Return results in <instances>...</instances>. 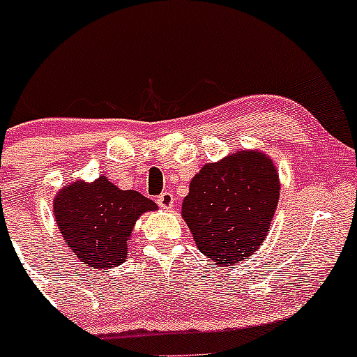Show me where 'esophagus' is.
I'll return each instance as SVG.
<instances>
[{
  "label": "esophagus",
  "mask_w": 357,
  "mask_h": 357,
  "mask_svg": "<svg viewBox=\"0 0 357 357\" xmlns=\"http://www.w3.org/2000/svg\"><path fill=\"white\" fill-rule=\"evenodd\" d=\"M157 204L160 205L162 208H172L174 205V195L171 192H164L157 197Z\"/></svg>",
  "instance_id": "esophagus-1"
}]
</instances>
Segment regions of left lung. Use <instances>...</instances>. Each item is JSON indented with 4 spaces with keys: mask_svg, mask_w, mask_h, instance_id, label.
<instances>
[{
    "mask_svg": "<svg viewBox=\"0 0 357 357\" xmlns=\"http://www.w3.org/2000/svg\"><path fill=\"white\" fill-rule=\"evenodd\" d=\"M278 199L271 158L257 150L238 152L202 167L183 200V219L202 254L222 268L262 245Z\"/></svg>",
    "mask_w": 357,
    "mask_h": 357,
    "instance_id": "left-lung-1",
    "label": "left lung"
}]
</instances>
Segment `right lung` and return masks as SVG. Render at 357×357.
I'll return each instance as SVG.
<instances>
[{"instance_id": "1", "label": "right lung", "mask_w": 357, "mask_h": 357, "mask_svg": "<svg viewBox=\"0 0 357 357\" xmlns=\"http://www.w3.org/2000/svg\"><path fill=\"white\" fill-rule=\"evenodd\" d=\"M155 208V202L135 190H119L105 176L91 185H68L53 204L56 225L72 254L95 271L126 261L136 219Z\"/></svg>"}]
</instances>
